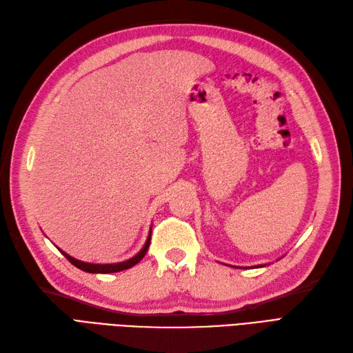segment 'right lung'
I'll return each mask as SVG.
<instances>
[{"label":"right lung","mask_w":353,"mask_h":353,"mask_svg":"<svg viewBox=\"0 0 353 353\" xmlns=\"http://www.w3.org/2000/svg\"><path fill=\"white\" fill-rule=\"evenodd\" d=\"M150 240H152V234L148 236L144 248L141 249V252L135 254L134 258H131L130 261H125V262H121V263H105V265H99V263H87V262H81L78 259H73L72 256L66 254L65 252H61L63 254H65V258L72 263L77 266V268L85 271V272H91V274H110V272H119V271H123V270H128V268H132L134 265H137L138 262H140L143 258L145 252L148 250V245H150Z\"/></svg>","instance_id":"obj_1"}]
</instances>
